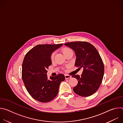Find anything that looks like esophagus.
Instances as JSON below:
<instances>
[{
  "mask_svg": "<svg viewBox=\"0 0 123 123\" xmlns=\"http://www.w3.org/2000/svg\"><path fill=\"white\" fill-rule=\"evenodd\" d=\"M65 79H68L71 78L72 77L71 76H70V75H68V74H65Z\"/></svg>",
  "mask_w": 123,
  "mask_h": 123,
  "instance_id": "obj_1",
  "label": "esophagus"
}]
</instances>
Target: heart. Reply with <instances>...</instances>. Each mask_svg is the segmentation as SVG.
Masks as SVG:
<instances>
[{"label": "heart", "mask_w": 123, "mask_h": 123, "mask_svg": "<svg viewBox=\"0 0 123 123\" xmlns=\"http://www.w3.org/2000/svg\"><path fill=\"white\" fill-rule=\"evenodd\" d=\"M70 50H71V49H69V48H65L63 49L62 50V52H63V54H64V55H65L67 53V52H68L69 51H70ZM55 52H53V53L51 54V55H50V60H51V61H52V60H54V57H55Z\"/></svg>", "instance_id": "1"}]
</instances>
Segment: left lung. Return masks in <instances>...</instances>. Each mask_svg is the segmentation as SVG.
I'll return each instance as SVG.
<instances>
[{
  "mask_svg": "<svg viewBox=\"0 0 123 123\" xmlns=\"http://www.w3.org/2000/svg\"><path fill=\"white\" fill-rule=\"evenodd\" d=\"M65 45L75 52L76 59L75 66L83 68L82 75H73L78 84L74 87V92L82 97L94 93L101 84L104 74V65L96 49L85 41L68 42Z\"/></svg>",
  "mask_w": 123,
  "mask_h": 123,
  "instance_id": "1",
  "label": "left lung"
}]
</instances>
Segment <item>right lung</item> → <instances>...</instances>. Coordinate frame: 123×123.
<instances>
[{"label": "right lung", "mask_w": 123, "mask_h": 123, "mask_svg": "<svg viewBox=\"0 0 123 123\" xmlns=\"http://www.w3.org/2000/svg\"><path fill=\"white\" fill-rule=\"evenodd\" d=\"M63 44L38 45L25 55L22 67V78L26 89L36 100L49 102L57 95L60 83L65 79L63 74L48 79L47 73L51 65L50 55Z\"/></svg>", "instance_id": "obj_1"}]
</instances>
